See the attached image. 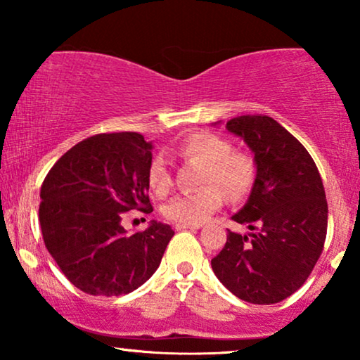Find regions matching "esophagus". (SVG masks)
Returning <instances> with one entry per match:
<instances>
[{
	"instance_id": "esophagus-1",
	"label": "esophagus",
	"mask_w": 360,
	"mask_h": 360,
	"mask_svg": "<svg viewBox=\"0 0 360 360\" xmlns=\"http://www.w3.org/2000/svg\"><path fill=\"white\" fill-rule=\"evenodd\" d=\"M200 228H201V224H176L175 226L176 231H184V229L195 231V229H200Z\"/></svg>"
}]
</instances>
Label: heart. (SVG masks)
<instances>
[{
    "label": "heart",
    "instance_id": "b5f03b06",
    "mask_svg": "<svg viewBox=\"0 0 360 360\" xmlns=\"http://www.w3.org/2000/svg\"><path fill=\"white\" fill-rule=\"evenodd\" d=\"M176 154L184 159L203 164L201 184H218L231 200L243 198L252 186V162L244 154L231 152V144L223 137L211 134V132L191 134L176 147ZM149 185L157 195H164L169 191L172 175L164 155H157L150 162ZM220 189L216 185H206L196 191H186V193L174 196L164 206L165 218L179 224L205 223L223 205L224 189Z\"/></svg>",
    "mask_w": 360,
    "mask_h": 360
}]
</instances>
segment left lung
Returning <instances> with one entry per match:
<instances>
[{
	"instance_id": "1",
	"label": "left lung",
	"mask_w": 360,
	"mask_h": 360,
	"mask_svg": "<svg viewBox=\"0 0 360 360\" xmlns=\"http://www.w3.org/2000/svg\"><path fill=\"white\" fill-rule=\"evenodd\" d=\"M226 129L254 154L255 179L248 203L233 214L249 233L228 229L211 267L244 302L278 303L302 287L323 252L328 203L321 175L302 142L274 117L238 116Z\"/></svg>"
}]
</instances>
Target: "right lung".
<instances>
[{
    "instance_id": "1",
    "label": "right lung",
    "mask_w": 360,
    "mask_h": 360,
    "mask_svg": "<svg viewBox=\"0 0 360 360\" xmlns=\"http://www.w3.org/2000/svg\"><path fill=\"white\" fill-rule=\"evenodd\" d=\"M152 142L137 132L78 142L41 186L39 223L62 274L88 295L134 292L159 269L174 229L150 221L142 233L122 228V213H150Z\"/></svg>"
}]
</instances>
